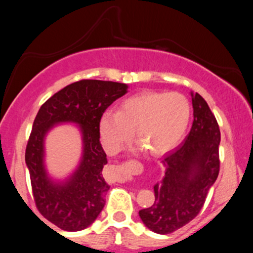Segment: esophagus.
I'll return each mask as SVG.
<instances>
[{"mask_svg":"<svg viewBox=\"0 0 253 253\" xmlns=\"http://www.w3.org/2000/svg\"><path fill=\"white\" fill-rule=\"evenodd\" d=\"M114 170L119 176V178H118L119 182H124V181H126L127 178H128V175H127V173H125L120 167H115Z\"/></svg>","mask_w":253,"mask_h":253,"instance_id":"1","label":"esophagus"}]
</instances>
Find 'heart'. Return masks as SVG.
Here are the masks:
<instances>
[{
  "mask_svg": "<svg viewBox=\"0 0 253 253\" xmlns=\"http://www.w3.org/2000/svg\"><path fill=\"white\" fill-rule=\"evenodd\" d=\"M191 106L181 92L145 91L121 102L118 113L104 112L100 136L104 150L118 153L132 139L151 156L169 152L182 140L190 121Z\"/></svg>",
  "mask_w": 253,
  "mask_h": 253,
  "instance_id": "heart-1",
  "label": "heart"
}]
</instances>
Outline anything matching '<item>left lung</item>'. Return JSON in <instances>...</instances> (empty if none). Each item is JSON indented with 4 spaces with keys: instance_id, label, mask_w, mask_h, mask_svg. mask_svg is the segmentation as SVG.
<instances>
[{
    "instance_id": "1",
    "label": "left lung",
    "mask_w": 253,
    "mask_h": 253,
    "mask_svg": "<svg viewBox=\"0 0 253 253\" xmlns=\"http://www.w3.org/2000/svg\"><path fill=\"white\" fill-rule=\"evenodd\" d=\"M190 95L194 121L189 134L162 161L164 177L153 187L155 203L139 211L145 226L158 234L172 233L196 217L219 175V125L205 98Z\"/></svg>"
}]
</instances>
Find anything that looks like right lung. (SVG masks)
<instances>
[{
    "mask_svg": "<svg viewBox=\"0 0 253 253\" xmlns=\"http://www.w3.org/2000/svg\"><path fill=\"white\" fill-rule=\"evenodd\" d=\"M127 84L82 80L69 84L40 107L26 147L33 199L40 214L64 231L86 228L96 220L109 190L102 176L107 156L100 143V119L106 109L127 92ZM80 125L84 157L65 182H54L43 165V139L54 124Z\"/></svg>",
    "mask_w": 253,
    "mask_h": 253,
    "instance_id": "1",
    "label": "right lung"
}]
</instances>
